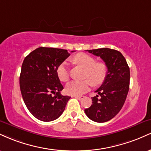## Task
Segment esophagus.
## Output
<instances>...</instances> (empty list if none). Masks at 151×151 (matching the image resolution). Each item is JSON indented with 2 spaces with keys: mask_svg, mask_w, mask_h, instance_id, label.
I'll list each match as a JSON object with an SVG mask.
<instances>
[{
  "mask_svg": "<svg viewBox=\"0 0 151 151\" xmlns=\"http://www.w3.org/2000/svg\"><path fill=\"white\" fill-rule=\"evenodd\" d=\"M74 97L76 99H77L80 100L81 99H82V96H74Z\"/></svg>",
  "mask_w": 151,
  "mask_h": 151,
  "instance_id": "esophagus-1",
  "label": "esophagus"
}]
</instances>
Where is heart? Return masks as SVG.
<instances>
[{"label":"heart","instance_id":"b5f03b06","mask_svg":"<svg viewBox=\"0 0 151 151\" xmlns=\"http://www.w3.org/2000/svg\"><path fill=\"white\" fill-rule=\"evenodd\" d=\"M76 65L85 69L83 81H71L66 85L65 91L72 96H79L89 89L91 83L93 86L101 84L106 77L108 68L104 62H96V59L85 53H79L72 58ZM57 75L62 81H68L70 74L67 63L62 62L57 68Z\"/></svg>","mask_w":151,"mask_h":151}]
</instances>
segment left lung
Instances as JSON below:
<instances>
[{
	"label": "left lung",
	"instance_id": "left-lung-1",
	"mask_svg": "<svg viewBox=\"0 0 151 151\" xmlns=\"http://www.w3.org/2000/svg\"><path fill=\"white\" fill-rule=\"evenodd\" d=\"M87 51L100 57L108 71L103 84L95 91L98 95L91 98L92 104L84 111L95 122H106L120 111L125 103L129 90L130 69L125 58L117 50L101 48Z\"/></svg>",
	"mask_w": 151,
	"mask_h": 151
}]
</instances>
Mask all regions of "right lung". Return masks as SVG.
<instances>
[{"instance_id":"right-lung-1","label":"right lung","mask_w":151,"mask_h":151,"mask_svg":"<svg viewBox=\"0 0 151 151\" xmlns=\"http://www.w3.org/2000/svg\"><path fill=\"white\" fill-rule=\"evenodd\" d=\"M70 55L67 50L40 47L22 62L20 91L27 109L36 119L52 121L65 111L71 97L60 93L64 87L57 75V68Z\"/></svg>"}]
</instances>
